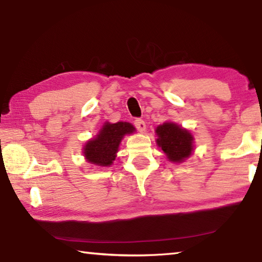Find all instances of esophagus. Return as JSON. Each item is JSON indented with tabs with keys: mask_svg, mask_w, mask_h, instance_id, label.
Returning a JSON list of instances; mask_svg holds the SVG:
<instances>
[{
	"mask_svg": "<svg viewBox=\"0 0 262 262\" xmlns=\"http://www.w3.org/2000/svg\"><path fill=\"white\" fill-rule=\"evenodd\" d=\"M134 126L136 127V129H137L138 132H141V133H144V132L146 130V125H145L144 120L138 119V118H137V119H135Z\"/></svg>",
	"mask_w": 262,
	"mask_h": 262,
	"instance_id": "esophagus-1",
	"label": "esophagus"
}]
</instances>
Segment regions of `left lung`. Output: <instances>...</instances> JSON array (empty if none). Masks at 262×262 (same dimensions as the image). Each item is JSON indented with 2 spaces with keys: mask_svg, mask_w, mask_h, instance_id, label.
<instances>
[{
  "mask_svg": "<svg viewBox=\"0 0 262 262\" xmlns=\"http://www.w3.org/2000/svg\"><path fill=\"white\" fill-rule=\"evenodd\" d=\"M158 145L166 153L170 161L182 162L193 151V136L191 133L173 122H165L157 127Z\"/></svg>",
  "mask_w": 262,
  "mask_h": 262,
  "instance_id": "left-lung-1",
  "label": "left lung"
}]
</instances>
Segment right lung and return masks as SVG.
Segmentation results:
<instances>
[{"instance_id": "obj_1", "label": "right lung", "mask_w": 262, "mask_h": 262, "mask_svg": "<svg viewBox=\"0 0 262 262\" xmlns=\"http://www.w3.org/2000/svg\"><path fill=\"white\" fill-rule=\"evenodd\" d=\"M134 130V126L129 122H106L96 137L87 142L84 146L87 161L102 167L110 166L116 159V153L122 137L126 134H132Z\"/></svg>"}]
</instances>
